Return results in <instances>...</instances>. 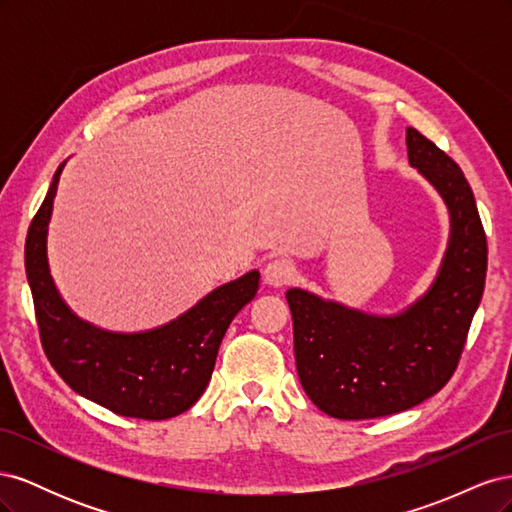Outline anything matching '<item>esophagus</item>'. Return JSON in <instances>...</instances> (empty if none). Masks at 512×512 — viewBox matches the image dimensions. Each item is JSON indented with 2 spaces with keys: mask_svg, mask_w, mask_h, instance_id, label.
<instances>
[{
  "mask_svg": "<svg viewBox=\"0 0 512 512\" xmlns=\"http://www.w3.org/2000/svg\"><path fill=\"white\" fill-rule=\"evenodd\" d=\"M294 273H297V269H294L292 260H288V258H273V260L267 262V267H265V282L275 286V288L277 286H284V284H288L292 280Z\"/></svg>",
  "mask_w": 512,
  "mask_h": 512,
  "instance_id": "1",
  "label": "esophagus"
}]
</instances>
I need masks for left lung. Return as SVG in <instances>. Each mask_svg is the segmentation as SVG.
I'll return each instance as SVG.
<instances>
[{"mask_svg":"<svg viewBox=\"0 0 512 512\" xmlns=\"http://www.w3.org/2000/svg\"><path fill=\"white\" fill-rule=\"evenodd\" d=\"M408 160L440 192L451 239L431 288L397 316H369L290 288L294 359L307 397L344 421L418 406L451 380L485 290L487 237L470 183L446 153L408 128Z\"/></svg>","mask_w":512,"mask_h":512,"instance_id":"8db88e82","label":"left lung"}]
</instances>
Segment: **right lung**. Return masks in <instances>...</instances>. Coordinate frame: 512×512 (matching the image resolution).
Returning a JSON list of instances; mask_svg holds the SVG:
<instances>
[{"instance_id":"right-lung-1","label":"right lung","mask_w":512,"mask_h":512,"mask_svg":"<svg viewBox=\"0 0 512 512\" xmlns=\"http://www.w3.org/2000/svg\"><path fill=\"white\" fill-rule=\"evenodd\" d=\"M61 162L25 239L46 359L72 391L121 416L164 421L190 410L205 393L222 337L241 307L256 297L260 273L250 271L209 292L177 320L143 333H111L81 320L59 297L46 258V232Z\"/></svg>"}]
</instances>
